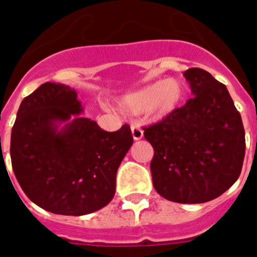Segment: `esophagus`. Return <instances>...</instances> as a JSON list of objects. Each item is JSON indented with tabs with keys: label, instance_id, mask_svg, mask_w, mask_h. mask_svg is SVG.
I'll list each match as a JSON object with an SVG mask.
<instances>
[{
	"label": "esophagus",
	"instance_id": "1",
	"mask_svg": "<svg viewBox=\"0 0 257 257\" xmlns=\"http://www.w3.org/2000/svg\"><path fill=\"white\" fill-rule=\"evenodd\" d=\"M131 133H133L134 140H140L143 138V135H144V133H143L142 127H140L139 123L131 124Z\"/></svg>",
	"mask_w": 257,
	"mask_h": 257
}]
</instances>
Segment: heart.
<instances>
[{
  "instance_id": "1",
  "label": "heart",
  "mask_w": 257,
  "mask_h": 257,
  "mask_svg": "<svg viewBox=\"0 0 257 257\" xmlns=\"http://www.w3.org/2000/svg\"><path fill=\"white\" fill-rule=\"evenodd\" d=\"M183 95L181 83L178 79L169 78L127 92L122 96L121 105L133 114L147 110L156 118H162L178 108Z\"/></svg>"
}]
</instances>
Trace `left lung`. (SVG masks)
I'll return each mask as SVG.
<instances>
[{"label":"left lung","mask_w":257,"mask_h":257,"mask_svg":"<svg viewBox=\"0 0 257 257\" xmlns=\"http://www.w3.org/2000/svg\"><path fill=\"white\" fill-rule=\"evenodd\" d=\"M193 97L144 127L154 149V189L178 203L217 198L239 178L246 151L239 112L225 85L201 68L184 72Z\"/></svg>","instance_id":"1"}]
</instances>
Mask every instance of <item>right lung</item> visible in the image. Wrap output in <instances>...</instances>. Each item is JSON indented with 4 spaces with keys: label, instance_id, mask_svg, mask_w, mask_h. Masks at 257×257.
<instances>
[{
    "label": "right lung",
    "instance_id": "add662e5",
    "mask_svg": "<svg viewBox=\"0 0 257 257\" xmlns=\"http://www.w3.org/2000/svg\"><path fill=\"white\" fill-rule=\"evenodd\" d=\"M82 112L74 88L46 82L23 99L11 131V165L23 192L58 215L81 216L108 205L134 142L128 124L108 133Z\"/></svg>",
    "mask_w": 257,
    "mask_h": 257
}]
</instances>
